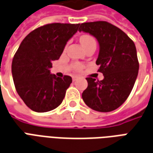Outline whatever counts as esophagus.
<instances>
[{
	"label": "esophagus",
	"instance_id": "esophagus-1",
	"mask_svg": "<svg viewBox=\"0 0 153 153\" xmlns=\"http://www.w3.org/2000/svg\"><path fill=\"white\" fill-rule=\"evenodd\" d=\"M77 78H78V76H74L72 77V81H76V79H77Z\"/></svg>",
	"mask_w": 153,
	"mask_h": 153
}]
</instances>
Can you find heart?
<instances>
[{"label":"heart","instance_id":"1","mask_svg":"<svg viewBox=\"0 0 153 153\" xmlns=\"http://www.w3.org/2000/svg\"><path fill=\"white\" fill-rule=\"evenodd\" d=\"M80 42H81V45L83 46V48L86 47L88 45L91 44V43H96L95 40L93 36H91L90 35H83L80 37ZM75 68L76 70H81V66L80 64H76L75 66Z\"/></svg>","mask_w":153,"mask_h":153}]
</instances>
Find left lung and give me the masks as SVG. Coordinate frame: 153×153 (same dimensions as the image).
I'll use <instances>...</instances> for the list:
<instances>
[{
  "mask_svg": "<svg viewBox=\"0 0 153 153\" xmlns=\"http://www.w3.org/2000/svg\"><path fill=\"white\" fill-rule=\"evenodd\" d=\"M78 31L90 33L97 39L100 52L96 64L104 76L98 81L86 78L88 86L82 99L93 110L112 112L126 100L138 76L135 45L123 31L105 21L81 23Z\"/></svg>",
  "mask_w": 153,
  "mask_h": 153,
  "instance_id": "obj_1",
  "label": "left lung"
}]
</instances>
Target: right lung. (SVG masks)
<instances>
[{"instance_id": "right-lung-1", "label": "right lung", "mask_w": 153, "mask_h": 153, "mask_svg": "<svg viewBox=\"0 0 153 153\" xmlns=\"http://www.w3.org/2000/svg\"><path fill=\"white\" fill-rule=\"evenodd\" d=\"M79 25L46 24L33 30L21 42L12 61V76L17 93L32 111L49 112L63 102L72 77H57L50 69Z\"/></svg>"}]
</instances>
